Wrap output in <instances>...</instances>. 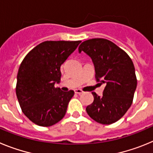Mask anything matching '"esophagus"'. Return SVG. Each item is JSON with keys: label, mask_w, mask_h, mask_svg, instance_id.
<instances>
[{"label": "esophagus", "mask_w": 153, "mask_h": 153, "mask_svg": "<svg viewBox=\"0 0 153 153\" xmlns=\"http://www.w3.org/2000/svg\"><path fill=\"white\" fill-rule=\"evenodd\" d=\"M74 92H75V93H77V94H82V93H83V91L82 90H80V89H76V90H74Z\"/></svg>", "instance_id": "1"}]
</instances>
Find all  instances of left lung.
I'll return each instance as SVG.
<instances>
[{"label":"left lung","mask_w":153,"mask_h":153,"mask_svg":"<svg viewBox=\"0 0 153 153\" xmlns=\"http://www.w3.org/2000/svg\"><path fill=\"white\" fill-rule=\"evenodd\" d=\"M78 51L91 57L96 79L105 85L102 97L92 93L94 100L86 108V113L99 123H114L132 105L137 85L133 63L123 50L106 39L85 40Z\"/></svg>","instance_id":"left-lung-1"}]
</instances>
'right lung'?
Segmentation results:
<instances>
[{
  "label": "right lung",
  "mask_w": 153,
  "mask_h": 153,
  "mask_svg": "<svg viewBox=\"0 0 153 153\" xmlns=\"http://www.w3.org/2000/svg\"><path fill=\"white\" fill-rule=\"evenodd\" d=\"M77 41H44L31 50L21 62L16 94L21 110L31 122L51 126L64 117L74 90L55 87L60 67L80 44Z\"/></svg>",
  "instance_id": "obj_1"
}]
</instances>
